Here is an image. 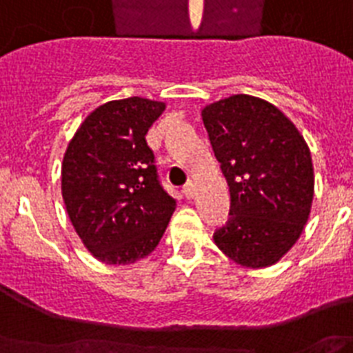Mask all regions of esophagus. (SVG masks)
<instances>
[{
    "instance_id": "34e87169",
    "label": "esophagus",
    "mask_w": 353,
    "mask_h": 353,
    "mask_svg": "<svg viewBox=\"0 0 353 353\" xmlns=\"http://www.w3.org/2000/svg\"><path fill=\"white\" fill-rule=\"evenodd\" d=\"M194 190H196V186H194L192 181H186L185 186H183V194H185V197H188V199L194 197Z\"/></svg>"
}]
</instances>
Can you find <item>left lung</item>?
I'll return each instance as SVG.
<instances>
[{
    "mask_svg": "<svg viewBox=\"0 0 353 353\" xmlns=\"http://www.w3.org/2000/svg\"><path fill=\"white\" fill-rule=\"evenodd\" d=\"M203 123L230 188V217L214 241L241 266L274 265L310 216L308 145L279 108L246 94L205 107Z\"/></svg>",
    "mask_w": 353,
    "mask_h": 353,
    "instance_id": "obj_1",
    "label": "left lung"
}]
</instances>
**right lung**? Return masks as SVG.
Masks as SVG:
<instances>
[{"label": "right lung", "mask_w": 353, "mask_h": 353, "mask_svg": "<svg viewBox=\"0 0 353 353\" xmlns=\"http://www.w3.org/2000/svg\"><path fill=\"white\" fill-rule=\"evenodd\" d=\"M163 110L165 103L143 97L105 103L81 123L63 157L68 217L83 245L107 265L148 256L176 210L145 137Z\"/></svg>", "instance_id": "add662e5"}]
</instances>
